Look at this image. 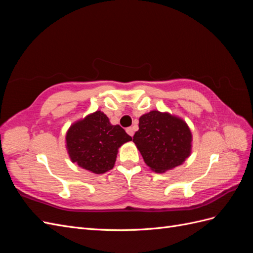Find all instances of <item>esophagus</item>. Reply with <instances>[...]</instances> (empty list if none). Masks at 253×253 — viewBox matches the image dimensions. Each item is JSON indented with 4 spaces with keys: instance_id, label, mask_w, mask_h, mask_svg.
<instances>
[{
    "instance_id": "esophagus-1",
    "label": "esophagus",
    "mask_w": 253,
    "mask_h": 253,
    "mask_svg": "<svg viewBox=\"0 0 253 253\" xmlns=\"http://www.w3.org/2000/svg\"><path fill=\"white\" fill-rule=\"evenodd\" d=\"M126 133H127L129 136H133V135H134V128H133V127H131V126H129V127H126Z\"/></svg>"
}]
</instances>
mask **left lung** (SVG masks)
Returning a JSON list of instances; mask_svg holds the SVG:
<instances>
[{
    "label": "left lung",
    "mask_w": 253,
    "mask_h": 253,
    "mask_svg": "<svg viewBox=\"0 0 253 253\" xmlns=\"http://www.w3.org/2000/svg\"><path fill=\"white\" fill-rule=\"evenodd\" d=\"M190 128L183 120L168 113L152 111L139 118V129L133 137L153 171L163 173L181 165L191 152Z\"/></svg>",
    "instance_id": "left-lung-1"
}]
</instances>
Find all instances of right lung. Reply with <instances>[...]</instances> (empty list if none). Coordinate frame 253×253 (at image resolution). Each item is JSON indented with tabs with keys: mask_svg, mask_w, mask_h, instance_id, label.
I'll list each match as a JSON object with an SVG mask.
<instances>
[{
	"mask_svg": "<svg viewBox=\"0 0 253 253\" xmlns=\"http://www.w3.org/2000/svg\"><path fill=\"white\" fill-rule=\"evenodd\" d=\"M129 140L132 137L120 126H112L100 111L76 122L66 134L72 162L96 174L113 169L118 148Z\"/></svg>",
	"mask_w": 253,
	"mask_h": 253,
	"instance_id": "right-lung-1",
	"label": "right lung"
}]
</instances>
